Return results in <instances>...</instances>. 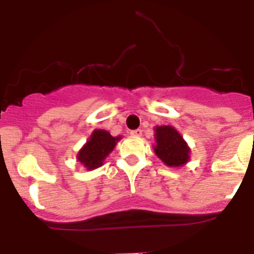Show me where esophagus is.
I'll list each match as a JSON object with an SVG mask.
<instances>
[{
    "instance_id": "esophagus-1",
    "label": "esophagus",
    "mask_w": 254,
    "mask_h": 254,
    "mask_svg": "<svg viewBox=\"0 0 254 254\" xmlns=\"http://www.w3.org/2000/svg\"><path fill=\"white\" fill-rule=\"evenodd\" d=\"M131 134L132 136H136V137H140V136H142V129L141 128L133 129V131H131Z\"/></svg>"
}]
</instances>
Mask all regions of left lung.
Wrapping results in <instances>:
<instances>
[{
    "mask_svg": "<svg viewBox=\"0 0 254 254\" xmlns=\"http://www.w3.org/2000/svg\"><path fill=\"white\" fill-rule=\"evenodd\" d=\"M154 151L165 165L183 167L190 160V149L182 134L173 126H156Z\"/></svg>",
    "mask_w": 254,
    "mask_h": 254,
    "instance_id": "8db88e82",
    "label": "left lung"
}]
</instances>
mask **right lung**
<instances>
[{
	"label": "right lung",
	"mask_w": 254,
	"mask_h": 254,
	"mask_svg": "<svg viewBox=\"0 0 254 254\" xmlns=\"http://www.w3.org/2000/svg\"><path fill=\"white\" fill-rule=\"evenodd\" d=\"M121 138V136L113 137L105 129H94L86 143L80 149L76 159L87 170H94L102 167L105 158L113 151Z\"/></svg>",
	"instance_id": "add662e5"
}]
</instances>
